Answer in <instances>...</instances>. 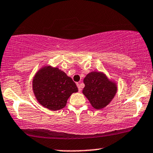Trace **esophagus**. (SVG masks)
I'll return each mask as SVG.
<instances>
[{"label": "esophagus", "instance_id": "esophagus-1", "mask_svg": "<svg viewBox=\"0 0 153 153\" xmlns=\"http://www.w3.org/2000/svg\"><path fill=\"white\" fill-rule=\"evenodd\" d=\"M77 86L78 88V91H81V86H80V85L79 83H77Z\"/></svg>", "mask_w": 153, "mask_h": 153}]
</instances>
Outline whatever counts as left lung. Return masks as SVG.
I'll list each match as a JSON object with an SVG mask.
<instances>
[{"mask_svg": "<svg viewBox=\"0 0 153 153\" xmlns=\"http://www.w3.org/2000/svg\"><path fill=\"white\" fill-rule=\"evenodd\" d=\"M83 82L85 87L82 94L96 109L106 107L117 92V83L101 72H91L84 78Z\"/></svg>", "mask_w": 153, "mask_h": 153, "instance_id": "1", "label": "left lung"}]
</instances>
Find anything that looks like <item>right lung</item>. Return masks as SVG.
<instances>
[{"label": "right lung", "mask_w": 153, "mask_h": 153, "mask_svg": "<svg viewBox=\"0 0 153 153\" xmlns=\"http://www.w3.org/2000/svg\"><path fill=\"white\" fill-rule=\"evenodd\" d=\"M33 91L42 106L52 111L62 109L78 88L71 77L57 68L45 66L34 75Z\"/></svg>", "instance_id": "right-lung-1"}]
</instances>
